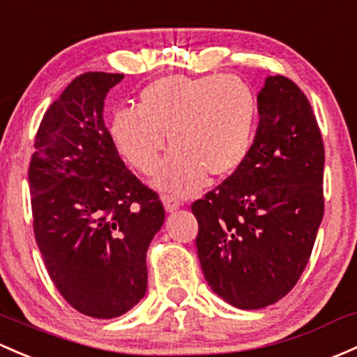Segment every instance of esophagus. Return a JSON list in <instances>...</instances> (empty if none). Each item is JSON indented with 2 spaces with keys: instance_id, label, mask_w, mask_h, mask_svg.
I'll use <instances>...</instances> for the list:
<instances>
[{
  "instance_id": "obj_1",
  "label": "esophagus",
  "mask_w": 357,
  "mask_h": 357,
  "mask_svg": "<svg viewBox=\"0 0 357 357\" xmlns=\"http://www.w3.org/2000/svg\"><path fill=\"white\" fill-rule=\"evenodd\" d=\"M183 205V202L179 200V198L172 197V195H167V197H164V208H166V212H176L179 207Z\"/></svg>"
}]
</instances>
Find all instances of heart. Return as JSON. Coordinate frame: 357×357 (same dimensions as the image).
Instances as JSON below:
<instances>
[{
  "label": "heart",
  "mask_w": 357,
  "mask_h": 357,
  "mask_svg": "<svg viewBox=\"0 0 357 357\" xmlns=\"http://www.w3.org/2000/svg\"><path fill=\"white\" fill-rule=\"evenodd\" d=\"M257 100L236 75H167L149 84L135 109L112 116L111 140L123 159L150 174L164 135L171 152L153 178L159 190L190 195L212 178L232 174L250 152Z\"/></svg>",
  "instance_id": "1"
}]
</instances>
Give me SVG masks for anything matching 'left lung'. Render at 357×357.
<instances>
[{
    "label": "left lung",
    "mask_w": 357,
    "mask_h": 357,
    "mask_svg": "<svg viewBox=\"0 0 357 357\" xmlns=\"http://www.w3.org/2000/svg\"><path fill=\"white\" fill-rule=\"evenodd\" d=\"M258 114L245 162L191 205L205 280L241 310L273 305L296 286L325 207L324 140L301 89L268 77Z\"/></svg>",
    "instance_id": "1"
}]
</instances>
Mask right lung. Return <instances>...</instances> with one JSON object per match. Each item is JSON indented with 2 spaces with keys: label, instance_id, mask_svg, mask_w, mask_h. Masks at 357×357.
I'll return each mask as SVG.
<instances>
[{
  "label": "right lung",
  "instance_id": "1",
  "mask_svg": "<svg viewBox=\"0 0 357 357\" xmlns=\"http://www.w3.org/2000/svg\"><path fill=\"white\" fill-rule=\"evenodd\" d=\"M123 77L75 78L44 114L29 167L33 234L47 273L75 310L100 320L121 317L145 296L147 250L166 217L104 125V99Z\"/></svg>",
  "mask_w": 357,
  "mask_h": 357
}]
</instances>
